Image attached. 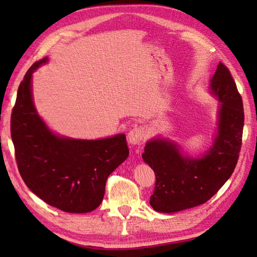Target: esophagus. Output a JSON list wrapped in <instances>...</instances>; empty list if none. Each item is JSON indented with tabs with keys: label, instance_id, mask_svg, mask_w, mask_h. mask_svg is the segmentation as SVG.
<instances>
[{
	"label": "esophagus",
	"instance_id": "obj_1",
	"mask_svg": "<svg viewBox=\"0 0 257 257\" xmlns=\"http://www.w3.org/2000/svg\"><path fill=\"white\" fill-rule=\"evenodd\" d=\"M144 136H145L144 128L137 127V125H136V127H134L129 132V134H128V142L132 145H138L139 143H142Z\"/></svg>",
	"mask_w": 257,
	"mask_h": 257
}]
</instances>
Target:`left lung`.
I'll list each match as a JSON object with an SVG mask.
<instances>
[{
  "label": "left lung",
  "instance_id": "left-lung-1",
  "mask_svg": "<svg viewBox=\"0 0 257 257\" xmlns=\"http://www.w3.org/2000/svg\"><path fill=\"white\" fill-rule=\"evenodd\" d=\"M210 92L221 104L217 134L205 153L199 158L182 155L176 143L163 138L146 143L142 156L155 173L150 204L156 212L175 213L204 204L214 196L236 168L245 118L236 82L223 63L217 64Z\"/></svg>",
  "mask_w": 257,
  "mask_h": 257
}]
</instances>
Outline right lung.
Instances as JSON below:
<instances>
[{
	"label": "right lung",
	"instance_id": "1",
	"mask_svg": "<svg viewBox=\"0 0 257 257\" xmlns=\"http://www.w3.org/2000/svg\"><path fill=\"white\" fill-rule=\"evenodd\" d=\"M35 62L20 82L11 114V137L20 176L35 195L68 213L92 212L102 203L107 177L128 158L125 135L87 141L54 134L34 105Z\"/></svg>",
	"mask_w": 257,
	"mask_h": 257
}]
</instances>
